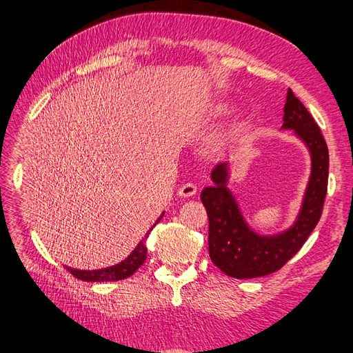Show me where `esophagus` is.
I'll list each match as a JSON object with an SVG mask.
<instances>
[{"label":"esophagus","mask_w":353,"mask_h":353,"mask_svg":"<svg viewBox=\"0 0 353 353\" xmlns=\"http://www.w3.org/2000/svg\"><path fill=\"white\" fill-rule=\"evenodd\" d=\"M196 192H197V186L194 183H183L177 191V194L181 197H192L196 196Z\"/></svg>","instance_id":"34e87169"}]
</instances>
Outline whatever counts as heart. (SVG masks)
<instances>
[{"label": "heart", "mask_w": 353, "mask_h": 353, "mask_svg": "<svg viewBox=\"0 0 353 353\" xmlns=\"http://www.w3.org/2000/svg\"><path fill=\"white\" fill-rule=\"evenodd\" d=\"M229 112V108L226 103L216 101L211 104V108H208L203 114H200L199 117V123L200 124H206V123H212L216 121V119H221L223 117H226Z\"/></svg>", "instance_id": "heart-1"}]
</instances>
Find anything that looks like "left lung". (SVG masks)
Returning a JSON list of instances; mask_svg holds the SVG:
<instances>
[{
  "label": "left lung",
  "mask_w": 353,
  "mask_h": 353,
  "mask_svg": "<svg viewBox=\"0 0 353 353\" xmlns=\"http://www.w3.org/2000/svg\"><path fill=\"white\" fill-rule=\"evenodd\" d=\"M283 130H294L311 156V174L294 223L274 235H259L245 221L229 188V162H219L211 172L214 185L201 191L209 219V256L224 274L250 279L274 273L301 250L321 216L329 172V152L320 127L301 100L287 92Z\"/></svg>",
  "instance_id": "obj_1"
}]
</instances>
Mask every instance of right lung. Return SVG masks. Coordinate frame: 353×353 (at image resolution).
<instances>
[{
	"instance_id": "add662e5",
	"label": "right lung",
	"mask_w": 353,
	"mask_h": 353,
	"mask_svg": "<svg viewBox=\"0 0 353 353\" xmlns=\"http://www.w3.org/2000/svg\"><path fill=\"white\" fill-rule=\"evenodd\" d=\"M163 214L165 212L161 214L159 219H157V221L153 224V228L162 220ZM152 229L147 232L145 236L141 239L129 256L119 262V264L106 267V268H100V270H77L71 267H66V270H68L72 276H76L77 279L86 281V282H112V281H121V279H125V277H130L142 264H144V261L147 258L145 239L148 238V234L152 232Z\"/></svg>"
}]
</instances>
